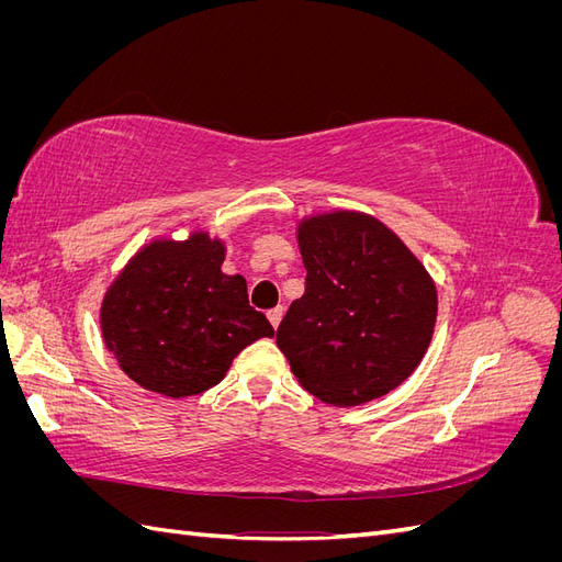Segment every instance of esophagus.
Masks as SVG:
<instances>
[{
  "label": "esophagus",
  "mask_w": 562,
  "mask_h": 562,
  "mask_svg": "<svg viewBox=\"0 0 562 562\" xmlns=\"http://www.w3.org/2000/svg\"><path fill=\"white\" fill-rule=\"evenodd\" d=\"M267 318H269V323H271V326H274V330H277V328H279V323H281V318H283V307L269 310V312H267Z\"/></svg>",
  "instance_id": "obj_1"
}]
</instances>
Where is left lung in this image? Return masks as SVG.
<instances>
[{
    "instance_id": "left-lung-1",
    "label": "left lung",
    "mask_w": 562,
    "mask_h": 562,
    "mask_svg": "<svg viewBox=\"0 0 562 562\" xmlns=\"http://www.w3.org/2000/svg\"><path fill=\"white\" fill-rule=\"evenodd\" d=\"M307 283L277 330L297 382L323 403L380 398L429 349L438 295L429 271L378 217L330 211L297 225Z\"/></svg>"
}]
</instances>
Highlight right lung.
Wrapping results in <instances>:
<instances>
[{"mask_svg":"<svg viewBox=\"0 0 562 562\" xmlns=\"http://www.w3.org/2000/svg\"><path fill=\"white\" fill-rule=\"evenodd\" d=\"M225 241L192 232L133 255L100 304V330L119 368L168 398L209 391L236 356L274 328L248 304L241 274H225Z\"/></svg>","mask_w":562,"mask_h":562,"instance_id":"add662e5","label":"right lung"}]
</instances>
